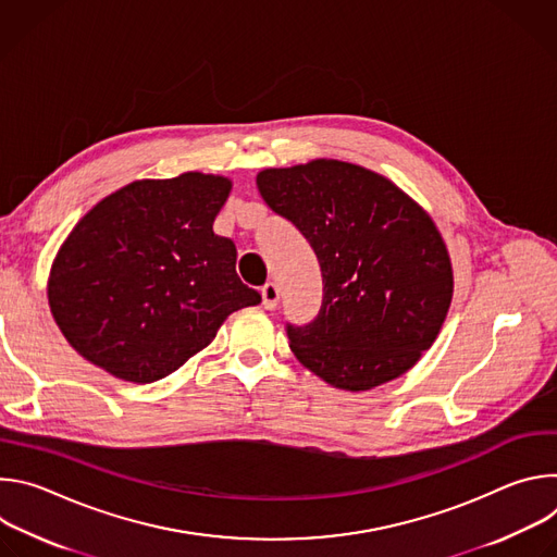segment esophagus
<instances>
[{"label":"esophagus","mask_w":557,"mask_h":557,"mask_svg":"<svg viewBox=\"0 0 557 557\" xmlns=\"http://www.w3.org/2000/svg\"><path fill=\"white\" fill-rule=\"evenodd\" d=\"M262 304H264L267 310H275L277 308V304H280V288H277V284L269 282V284L262 286Z\"/></svg>","instance_id":"obj_1"}]
</instances>
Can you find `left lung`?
Masks as SVG:
<instances>
[{"instance_id":"left-lung-1","label":"left lung","mask_w":557,"mask_h":557,"mask_svg":"<svg viewBox=\"0 0 557 557\" xmlns=\"http://www.w3.org/2000/svg\"><path fill=\"white\" fill-rule=\"evenodd\" d=\"M258 189L322 269L320 312L286 324L295 357L350 392L410 370L434 344L454 290L432 218L387 178L339 161L264 170Z\"/></svg>"}]
</instances>
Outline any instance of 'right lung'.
I'll list each match as a JSON object with an SVG mask.
<instances>
[{
  "label": "right lung",
  "mask_w": 557,
  "mask_h": 557,
  "mask_svg": "<svg viewBox=\"0 0 557 557\" xmlns=\"http://www.w3.org/2000/svg\"><path fill=\"white\" fill-rule=\"evenodd\" d=\"M231 181L198 172L136 181L67 235L48 301L70 346L134 383L178 370L233 310L262 295L235 273V245L213 233Z\"/></svg>",
  "instance_id": "add662e5"
}]
</instances>
